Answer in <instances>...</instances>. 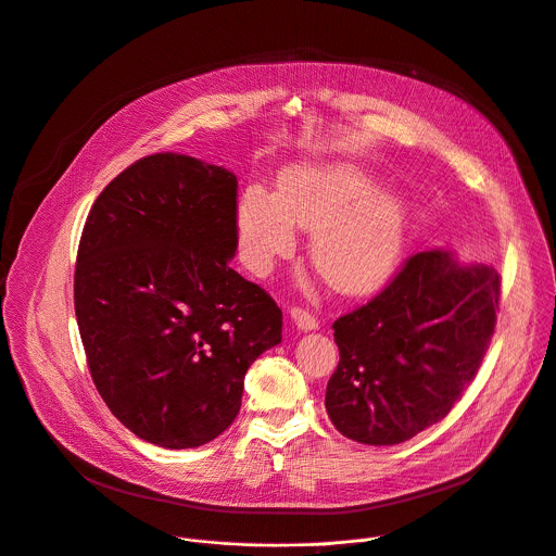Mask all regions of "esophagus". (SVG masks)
<instances>
[{"mask_svg":"<svg viewBox=\"0 0 556 556\" xmlns=\"http://www.w3.org/2000/svg\"><path fill=\"white\" fill-rule=\"evenodd\" d=\"M290 318H292V323H294L301 331L318 329L316 316H312L309 312H305V309H301V307H292V309H290Z\"/></svg>","mask_w":556,"mask_h":556,"instance_id":"1","label":"esophagus"}]
</instances>
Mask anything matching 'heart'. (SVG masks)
Returning a JSON list of instances; mask_svg holds the SVG:
<instances>
[{
  "label": "heart",
  "instance_id": "heart-1",
  "mask_svg": "<svg viewBox=\"0 0 556 556\" xmlns=\"http://www.w3.org/2000/svg\"><path fill=\"white\" fill-rule=\"evenodd\" d=\"M378 193V180L351 163L303 165L279 182L277 199L249 192L238 207L247 264L264 273L294 249V225L314 231L309 257L316 273L342 294L380 288L397 266L406 207Z\"/></svg>",
  "mask_w": 556,
  "mask_h": 556
}]
</instances>
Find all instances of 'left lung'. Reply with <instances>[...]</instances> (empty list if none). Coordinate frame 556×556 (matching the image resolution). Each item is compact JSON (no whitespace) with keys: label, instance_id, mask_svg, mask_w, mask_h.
I'll return each mask as SVG.
<instances>
[{"label":"left lung","instance_id":"left-lung-1","mask_svg":"<svg viewBox=\"0 0 556 556\" xmlns=\"http://www.w3.org/2000/svg\"><path fill=\"white\" fill-rule=\"evenodd\" d=\"M500 309V275L450 251L404 262L371 301L340 316L325 408L340 434L395 445L447 417L476 378Z\"/></svg>","mask_w":556,"mask_h":556}]
</instances>
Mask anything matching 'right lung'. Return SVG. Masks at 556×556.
<instances>
[{
	"mask_svg": "<svg viewBox=\"0 0 556 556\" xmlns=\"http://www.w3.org/2000/svg\"><path fill=\"white\" fill-rule=\"evenodd\" d=\"M238 178L159 152L96 199L74 307L93 384L139 439L199 447L240 413L249 366L281 342V309L238 275Z\"/></svg>",
	"mask_w": 556,
	"mask_h": 556,
	"instance_id": "1",
	"label": "right lung"
}]
</instances>
